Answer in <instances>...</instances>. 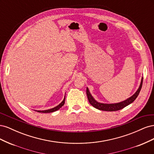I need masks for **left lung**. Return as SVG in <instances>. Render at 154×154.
<instances>
[{
  "instance_id": "left-lung-1",
  "label": "left lung",
  "mask_w": 154,
  "mask_h": 154,
  "mask_svg": "<svg viewBox=\"0 0 154 154\" xmlns=\"http://www.w3.org/2000/svg\"><path fill=\"white\" fill-rule=\"evenodd\" d=\"M143 77H142L140 85H139V87L138 88V89L136 91V92L134 93V94L132 96L129 97L128 98L127 100H123L121 102H119V103H100V102H98L96 101L92 94H91L90 91L88 89V88L87 87V95L88 101L89 103L91 104L94 107H95L96 109L100 110H104V111H116V110H119L123 109L124 107L128 106V105L131 104L132 102L136 99V97L139 94V92H140L141 87H142V84H143Z\"/></svg>"
}]
</instances>
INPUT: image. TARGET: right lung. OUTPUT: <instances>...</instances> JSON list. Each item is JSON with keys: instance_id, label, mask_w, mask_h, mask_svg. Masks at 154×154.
Segmentation results:
<instances>
[{"instance_id": "right-lung-1", "label": "right lung", "mask_w": 154, "mask_h": 154, "mask_svg": "<svg viewBox=\"0 0 154 154\" xmlns=\"http://www.w3.org/2000/svg\"><path fill=\"white\" fill-rule=\"evenodd\" d=\"M65 100H66V96H64V98L63 100V101L60 103L59 105H58L57 106H56L54 108L50 109L48 110H34L35 111L38 112H42V113H50V112H53L57 111L58 110H59L61 107L64 105L65 103Z\"/></svg>"}]
</instances>
